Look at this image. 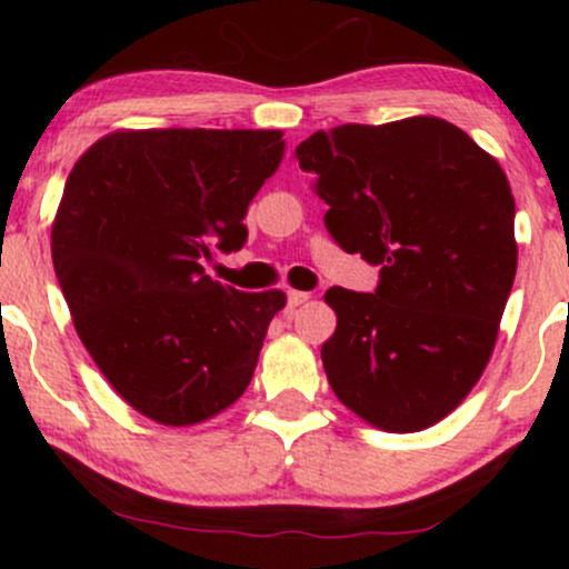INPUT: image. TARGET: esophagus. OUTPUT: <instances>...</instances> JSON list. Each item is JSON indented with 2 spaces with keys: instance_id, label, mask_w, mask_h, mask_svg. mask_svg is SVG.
<instances>
[{
  "instance_id": "1",
  "label": "esophagus",
  "mask_w": 569,
  "mask_h": 569,
  "mask_svg": "<svg viewBox=\"0 0 569 569\" xmlns=\"http://www.w3.org/2000/svg\"><path fill=\"white\" fill-rule=\"evenodd\" d=\"M307 299H310V293H305V291H289V307H291V310H293V307L305 305Z\"/></svg>"
}]
</instances>
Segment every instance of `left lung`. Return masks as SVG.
<instances>
[{
    "label": "left lung",
    "mask_w": 569,
    "mask_h": 569,
    "mask_svg": "<svg viewBox=\"0 0 569 569\" xmlns=\"http://www.w3.org/2000/svg\"><path fill=\"white\" fill-rule=\"evenodd\" d=\"M293 154L335 243L380 264L375 293L326 291L331 390L390 433L430 428L471 393L498 339L516 276L506 173L439 117L318 130Z\"/></svg>",
    "instance_id": "8db88e82"
}]
</instances>
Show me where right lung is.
I'll return each instance as SVG.
<instances>
[{
    "label": "right lung",
    "mask_w": 569,
    "mask_h": 569,
    "mask_svg": "<svg viewBox=\"0 0 569 569\" xmlns=\"http://www.w3.org/2000/svg\"><path fill=\"white\" fill-rule=\"evenodd\" d=\"M280 130H117L71 168L53 267L82 345L126 401L194 426L243 396L286 293L206 276L240 251L248 202L283 158Z\"/></svg>",
    "instance_id": "right-lung-1"
}]
</instances>
